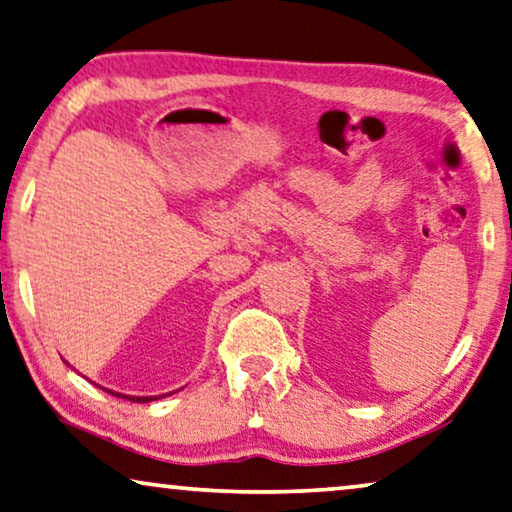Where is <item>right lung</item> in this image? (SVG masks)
I'll list each match as a JSON object with an SVG mask.
<instances>
[{
    "mask_svg": "<svg viewBox=\"0 0 512 512\" xmlns=\"http://www.w3.org/2000/svg\"><path fill=\"white\" fill-rule=\"evenodd\" d=\"M113 395H115V392H113ZM117 397H120V395H117ZM122 397H127V395H122ZM129 399H133V402L143 404V402H152V399H157V397H129Z\"/></svg>",
    "mask_w": 512,
    "mask_h": 512,
    "instance_id": "1",
    "label": "right lung"
}]
</instances>
